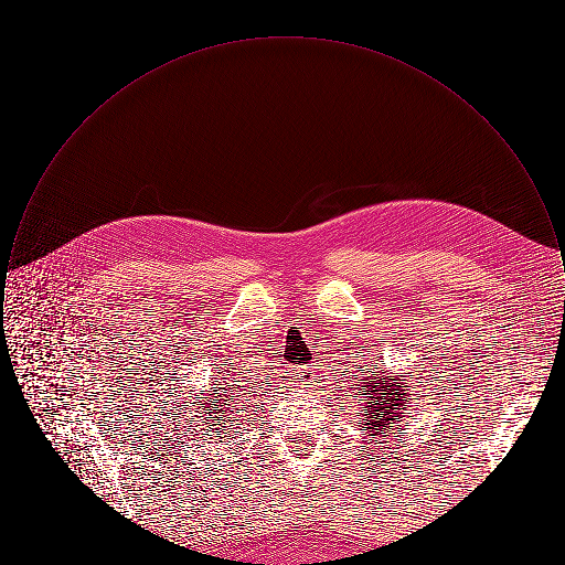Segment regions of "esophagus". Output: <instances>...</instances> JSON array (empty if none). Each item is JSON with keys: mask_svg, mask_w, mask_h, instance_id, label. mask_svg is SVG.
Listing matches in <instances>:
<instances>
[{"mask_svg": "<svg viewBox=\"0 0 565 565\" xmlns=\"http://www.w3.org/2000/svg\"><path fill=\"white\" fill-rule=\"evenodd\" d=\"M298 381H300L305 387H309V383L316 381L313 366H300V369H298Z\"/></svg>", "mask_w": 565, "mask_h": 565, "instance_id": "34e87169", "label": "esophagus"}]
</instances>
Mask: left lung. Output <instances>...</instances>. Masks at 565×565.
<instances>
[{
	"instance_id": "obj_1",
	"label": "left lung",
	"mask_w": 565,
	"mask_h": 565,
	"mask_svg": "<svg viewBox=\"0 0 565 565\" xmlns=\"http://www.w3.org/2000/svg\"><path fill=\"white\" fill-rule=\"evenodd\" d=\"M371 373V371H369ZM403 376H413L408 373L404 375L390 376H358V394L355 398H362V408H364V419L362 426L366 428V434L371 438L375 436H387L394 430V424L401 419L403 422L404 411L411 403V394L404 390L408 385H404Z\"/></svg>"
}]
</instances>
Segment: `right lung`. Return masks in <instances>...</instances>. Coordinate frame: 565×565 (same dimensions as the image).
Instances as JSON below:
<instances>
[{
	"label": "right lung",
	"mask_w": 565,
	"mask_h": 565,
	"mask_svg": "<svg viewBox=\"0 0 565 565\" xmlns=\"http://www.w3.org/2000/svg\"><path fill=\"white\" fill-rule=\"evenodd\" d=\"M242 387V385H237ZM214 392H222V394H212L210 401H203V411H207V415H203V422H201V431H214L224 430V428H231V426H224V424H231L235 417H228L233 413H239L245 411V403L239 401V396H233V385L228 387H217ZM226 434V431H224Z\"/></svg>",
	"instance_id": "1"
}]
</instances>
